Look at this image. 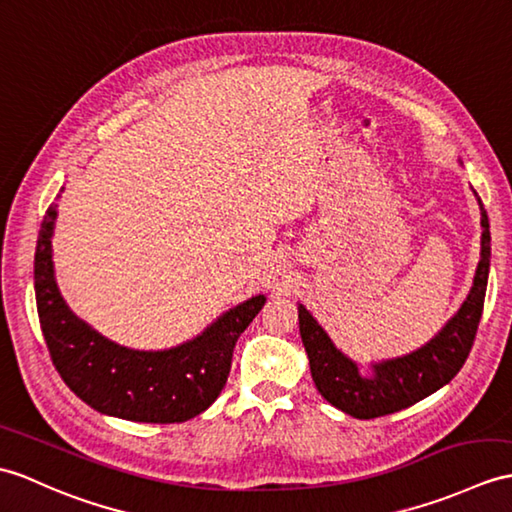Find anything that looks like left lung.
I'll return each mask as SVG.
<instances>
[{
  "label": "left lung",
  "instance_id": "left-lung-1",
  "mask_svg": "<svg viewBox=\"0 0 512 512\" xmlns=\"http://www.w3.org/2000/svg\"><path fill=\"white\" fill-rule=\"evenodd\" d=\"M480 202V198H478ZM482 211V253L475 270L473 288L458 314L441 334L410 355L373 364V375L362 377L358 366L342 355L312 314L299 305V327L303 347L310 358L314 384L331 406L355 419H377L410 408L449 384L467 362L484 310L486 281L491 264L489 216Z\"/></svg>",
  "mask_w": 512,
  "mask_h": 512
}]
</instances>
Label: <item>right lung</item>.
Listing matches in <instances>:
<instances>
[{"label":"right lung","mask_w":512,"mask_h":512,"mask_svg":"<svg viewBox=\"0 0 512 512\" xmlns=\"http://www.w3.org/2000/svg\"><path fill=\"white\" fill-rule=\"evenodd\" d=\"M56 205L43 216L34 253V292L50 358L63 382L102 414L137 423H183L218 399L242 331L266 303L259 294L218 318L202 336L170 351H133L69 312L54 281Z\"/></svg>","instance_id":"obj_1"}]
</instances>
